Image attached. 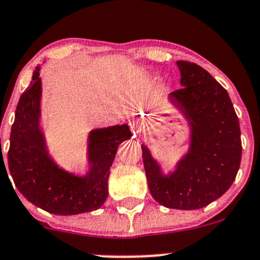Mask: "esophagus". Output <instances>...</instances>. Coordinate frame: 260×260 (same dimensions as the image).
Returning <instances> with one entry per match:
<instances>
[{
	"instance_id": "1",
	"label": "esophagus",
	"mask_w": 260,
	"mask_h": 260,
	"mask_svg": "<svg viewBox=\"0 0 260 260\" xmlns=\"http://www.w3.org/2000/svg\"><path fill=\"white\" fill-rule=\"evenodd\" d=\"M129 124L131 131L133 132V135H137V133L141 132V127H142V120H141L140 117H132L128 122Z\"/></svg>"
}]
</instances>
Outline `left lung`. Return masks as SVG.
Here are the masks:
<instances>
[{"instance_id": "1", "label": "left lung", "mask_w": 260, "mask_h": 260, "mask_svg": "<svg viewBox=\"0 0 260 260\" xmlns=\"http://www.w3.org/2000/svg\"><path fill=\"white\" fill-rule=\"evenodd\" d=\"M182 88L169 102L190 128L186 153L165 174L142 145V157L151 195L162 206L195 210L224 195L237 177L242 159L238 115L228 91L204 68L179 60Z\"/></svg>"}]
</instances>
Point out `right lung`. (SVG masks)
I'll return each mask as SVG.
<instances>
[{
    "label": "right lung",
    "instance_id": "right-lung-1",
    "mask_svg": "<svg viewBox=\"0 0 260 260\" xmlns=\"http://www.w3.org/2000/svg\"><path fill=\"white\" fill-rule=\"evenodd\" d=\"M40 67L18 101L7 153L15 186L31 204L55 215H77L101 208L108 196L109 170L118 146L132 137L128 124L91 129L88 172L75 175L55 162L41 127ZM9 176V175H7Z\"/></svg>",
    "mask_w": 260,
    "mask_h": 260
}]
</instances>
